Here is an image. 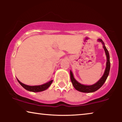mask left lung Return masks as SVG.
Instances as JSON below:
<instances>
[{"label":"left lung","instance_id":"1","mask_svg":"<svg viewBox=\"0 0 122 122\" xmlns=\"http://www.w3.org/2000/svg\"><path fill=\"white\" fill-rule=\"evenodd\" d=\"M97 41L101 42V43L103 45V48L106 52V54L107 55V64H106V71H104V75L101 77V79L99 81L96 83L95 84H93L92 86H85L81 84V83H78V82L76 81V80L74 78L73 73L71 71H70V74H71V83L73 84L74 87L75 88L76 90L79 91V92H95V91L97 90L98 89H100L101 86H103V84L104 83V82H106V80L108 76L109 75V71H110V56H109V54L108 52V49H107L106 47L105 46L104 42L102 41V39H99L97 40Z\"/></svg>","mask_w":122,"mask_h":122}]
</instances>
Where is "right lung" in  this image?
I'll list each match as a JSON object with an SVG mask.
<instances>
[{"label": "right lung", "instance_id": "right-lung-1", "mask_svg": "<svg viewBox=\"0 0 122 122\" xmlns=\"http://www.w3.org/2000/svg\"><path fill=\"white\" fill-rule=\"evenodd\" d=\"M17 80L18 82L21 84V86H22V87L24 88L26 90H27L28 91H30V92H42V91L45 90L51 86V84L53 82V80H51L50 81L47 82L46 83L42 84V85L30 86L26 85V84L21 83V82L19 81L18 79Z\"/></svg>", "mask_w": 122, "mask_h": 122}]
</instances>
